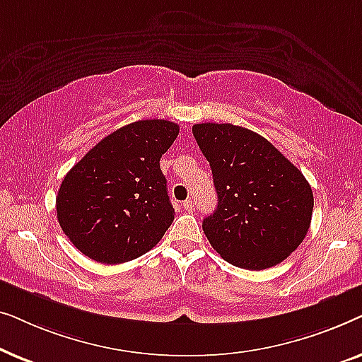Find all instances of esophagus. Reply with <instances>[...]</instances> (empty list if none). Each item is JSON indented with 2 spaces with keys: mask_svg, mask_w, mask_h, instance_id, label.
Wrapping results in <instances>:
<instances>
[{
  "mask_svg": "<svg viewBox=\"0 0 362 362\" xmlns=\"http://www.w3.org/2000/svg\"><path fill=\"white\" fill-rule=\"evenodd\" d=\"M182 207H185L186 211H192V209H194V201H192L189 197V199H186L185 202H182Z\"/></svg>",
  "mask_w": 362,
  "mask_h": 362,
  "instance_id": "obj_1",
  "label": "esophagus"
}]
</instances>
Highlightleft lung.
<instances>
[{"label":"left lung","mask_w":362,"mask_h":362,"mask_svg":"<svg viewBox=\"0 0 362 362\" xmlns=\"http://www.w3.org/2000/svg\"><path fill=\"white\" fill-rule=\"evenodd\" d=\"M192 135L217 191L216 211L202 222L212 249L240 269L280 264L310 229V182L269 140L244 127L197 123Z\"/></svg>","instance_id":"left-lung-1"}]
</instances>
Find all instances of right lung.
Returning <instances> with one entry per match:
<instances>
[{
  "label": "right lung",
  "instance_id": "add662e5",
  "mask_svg": "<svg viewBox=\"0 0 362 362\" xmlns=\"http://www.w3.org/2000/svg\"><path fill=\"white\" fill-rule=\"evenodd\" d=\"M180 127L140 120L98 141L64 177L57 221L69 240L100 264L138 259L151 250L175 219L161 155Z\"/></svg>",
  "mask_w": 362,
  "mask_h": 362
}]
</instances>
